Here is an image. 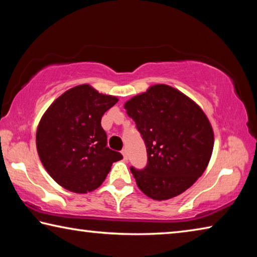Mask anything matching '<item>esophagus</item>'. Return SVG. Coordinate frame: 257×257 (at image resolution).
<instances>
[{"label":"esophagus","mask_w":257,"mask_h":257,"mask_svg":"<svg viewBox=\"0 0 257 257\" xmlns=\"http://www.w3.org/2000/svg\"><path fill=\"white\" fill-rule=\"evenodd\" d=\"M121 154H122V158H123V160L124 161H127L128 160V155H127V150H122L121 151Z\"/></svg>","instance_id":"esophagus-1"}]
</instances>
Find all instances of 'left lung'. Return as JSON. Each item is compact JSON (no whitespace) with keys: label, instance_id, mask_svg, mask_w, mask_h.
<instances>
[{"label":"left lung","instance_id":"1","mask_svg":"<svg viewBox=\"0 0 257 257\" xmlns=\"http://www.w3.org/2000/svg\"><path fill=\"white\" fill-rule=\"evenodd\" d=\"M123 106L147 149V167L130 169L138 188L165 201L193 186L206 170L214 146L212 124L201 106L164 84L150 86Z\"/></svg>","mask_w":257,"mask_h":257}]
</instances>
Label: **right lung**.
<instances>
[{
	"label": "right lung",
	"mask_w": 257,
	"mask_h": 257,
	"mask_svg": "<svg viewBox=\"0 0 257 257\" xmlns=\"http://www.w3.org/2000/svg\"><path fill=\"white\" fill-rule=\"evenodd\" d=\"M119 101L88 84L68 89L42 115L36 147L42 164L64 189L87 194L98 188L113 162L122 159L106 146L101 120Z\"/></svg>",
	"instance_id": "obj_1"
}]
</instances>
